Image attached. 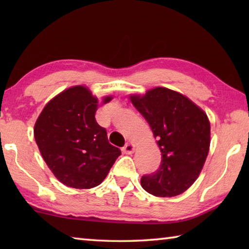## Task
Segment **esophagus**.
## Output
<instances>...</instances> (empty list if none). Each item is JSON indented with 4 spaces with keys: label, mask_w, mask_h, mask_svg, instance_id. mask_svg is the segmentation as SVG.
I'll list each match as a JSON object with an SVG mask.
<instances>
[{
    "label": "esophagus",
    "mask_w": 249,
    "mask_h": 249,
    "mask_svg": "<svg viewBox=\"0 0 249 249\" xmlns=\"http://www.w3.org/2000/svg\"><path fill=\"white\" fill-rule=\"evenodd\" d=\"M122 150H123V153L126 154V155L133 154L134 150H135V145L132 144V142H127V144H126V145L123 147V149H122Z\"/></svg>",
    "instance_id": "1"
}]
</instances>
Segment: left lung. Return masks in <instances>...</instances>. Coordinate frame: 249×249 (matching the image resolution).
<instances>
[{
	"instance_id": "obj_1",
	"label": "left lung",
	"mask_w": 249,
	"mask_h": 249,
	"mask_svg": "<svg viewBox=\"0 0 249 249\" xmlns=\"http://www.w3.org/2000/svg\"><path fill=\"white\" fill-rule=\"evenodd\" d=\"M130 101L149 124L161 151L157 170L142 177L150 195L170 197L183 193L203 168L210 148V122L202 109L179 92L155 88Z\"/></svg>"
}]
</instances>
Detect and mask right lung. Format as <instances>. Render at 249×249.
Instances as JSON below:
<instances>
[{
  "instance_id": "right-lung-1",
  "label": "right lung",
  "mask_w": 249,
  "mask_h": 249,
  "mask_svg": "<svg viewBox=\"0 0 249 249\" xmlns=\"http://www.w3.org/2000/svg\"><path fill=\"white\" fill-rule=\"evenodd\" d=\"M112 96L104 98L107 103ZM99 102L83 86L69 88L49 101L34 127L35 141L49 169L66 185H99L121 155L96 123Z\"/></svg>"
}]
</instances>
